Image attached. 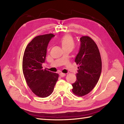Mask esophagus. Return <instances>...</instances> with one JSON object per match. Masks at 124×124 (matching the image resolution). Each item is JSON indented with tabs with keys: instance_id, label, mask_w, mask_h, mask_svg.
<instances>
[{
	"instance_id": "esophagus-1",
	"label": "esophagus",
	"mask_w": 124,
	"mask_h": 124,
	"mask_svg": "<svg viewBox=\"0 0 124 124\" xmlns=\"http://www.w3.org/2000/svg\"><path fill=\"white\" fill-rule=\"evenodd\" d=\"M59 75H60V76H61V77H63L65 76V73H60L59 74Z\"/></svg>"
}]
</instances>
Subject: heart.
<instances>
[{"mask_svg": "<svg viewBox=\"0 0 124 124\" xmlns=\"http://www.w3.org/2000/svg\"><path fill=\"white\" fill-rule=\"evenodd\" d=\"M59 43L61 44L62 49L69 48L72 49L74 46V42L73 37L69 34L62 36L59 40Z\"/></svg>", "mask_w": 124, "mask_h": 124, "instance_id": "1", "label": "heart"}]
</instances>
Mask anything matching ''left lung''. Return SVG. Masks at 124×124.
Segmentation results:
<instances>
[{
    "label": "left lung",
    "mask_w": 124,
    "mask_h": 124,
    "mask_svg": "<svg viewBox=\"0 0 124 124\" xmlns=\"http://www.w3.org/2000/svg\"><path fill=\"white\" fill-rule=\"evenodd\" d=\"M80 40V50L75 59L79 67L72 90L74 94L81 97L89 93L96 85L101 73L102 62L93 40L89 36H82Z\"/></svg>",
    "instance_id": "1"
}]
</instances>
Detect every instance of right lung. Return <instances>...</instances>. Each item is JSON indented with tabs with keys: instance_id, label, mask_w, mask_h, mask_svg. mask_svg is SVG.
Wrapping results in <instances>:
<instances>
[{
	"instance_id": "1",
	"label": "right lung",
	"mask_w": 124,
	"mask_h": 124,
	"mask_svg": "<svg viewBox=\"0 0 124 124\" xmlns=\"http://www.w3.org/2000/svg\"><path fill=\"white\" fill-rule=\"evenodd\" d=\"M53 34L37 36L25 48L23 58V72L27 84L36 96L45 98L53 93L59 74L43 70L49 42Z\"/></svg>"
}]
</instances>
